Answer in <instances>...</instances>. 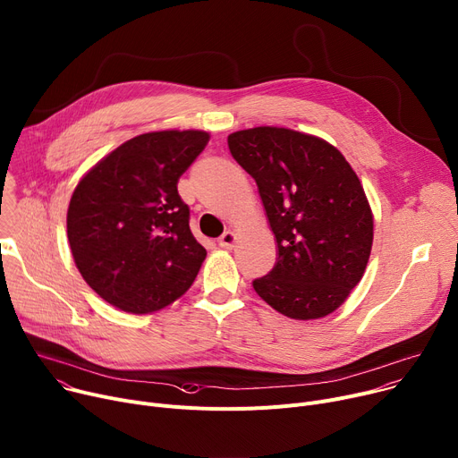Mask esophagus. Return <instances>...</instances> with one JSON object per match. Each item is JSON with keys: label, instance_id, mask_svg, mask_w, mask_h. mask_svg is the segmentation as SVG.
I'll use <instances>...</instances> for the list:
<instances>
[{"label": "esophagus", "instance_id": "esophagus-1", "mask_svg": "<svg viewBox=\"0 0 458 458\" xmlns=\"http://www.w3.org/2000/svg\"><path fill=\"white\" fill-rule=\"evenodd\" d=\"M234 242H236V234H234V231H225V233L220 236V240H218L220 248H224V250H231V248H234Z\"/></svg>", "mask_w": 458, "mask_h": 458}]
</instances>
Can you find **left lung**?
Instances as JSON below:
<instances>
[{
	"label": "left lung",
	"mask_w": 458,
	"mask_h": 458,
	"mask_svg": "<svg viewBox=\"0 0 458 458\" xmlns=\"http://www.w3.org/2000/svg\"><path fill=\"white\" fill-rule=\"evenodd\" d=\"M227 145L257 182L278 248L255 292L286 318H325L358 286L370 257L374 218L360 178L335 147L295 130H240Z\"/></svg>",
	"instance_id": "obj_1"
}]
</instances>
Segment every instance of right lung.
Listing matches in <instances>:
<instances>
[{
    "label": "right lung",
    "instance_id": "1",
    "mask_svg": "<svg viewBox=\"0 0 458 458\" xmlns=\"http://www.w3.org/2000/svg\"><path fill=\"white\" fill-rule=\"evenodd\" d=\"M208 143L201 130L137 135L79 182L67 240L89 288L128 313H152L194 283L207 257L178 194L182 174Z\"/></svg>",
    "mask_w": 458,
    "mask_h": 458
}]
</instances>
